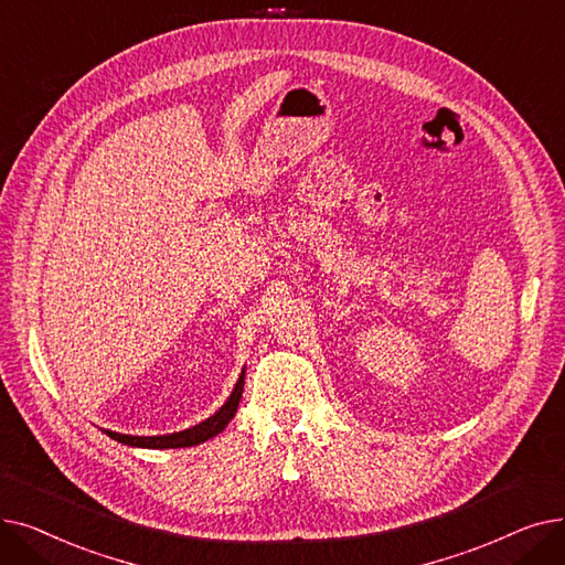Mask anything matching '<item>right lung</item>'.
<instances>
[{
  "label": "right lung",
  "mask_w": 565,
  "mask_h": 565,
  "mask_svg": "<svg viewBox=\"0 0 565 565\" xmlns=\"http://www.w3.org/2000/svg\"><path fill=\"white\" fill-rule=\"evenodd\" d=\"M244 380H246V374H241L238 382H236V388L230 395V399L225 402V405L216 414H213L206 420H202L195 427L183 429V433L163 435V437H130V435H119V433H110V429H107V437L119 441V444L140 446V448H185V446H198V444H202V441H206L211 437H216L218 433H223V429L227 427V423L234 418L236 407H238V399H241V393H244Z\"/></svg>",
  "instance_id": "add662e5"
}]
</instances>
